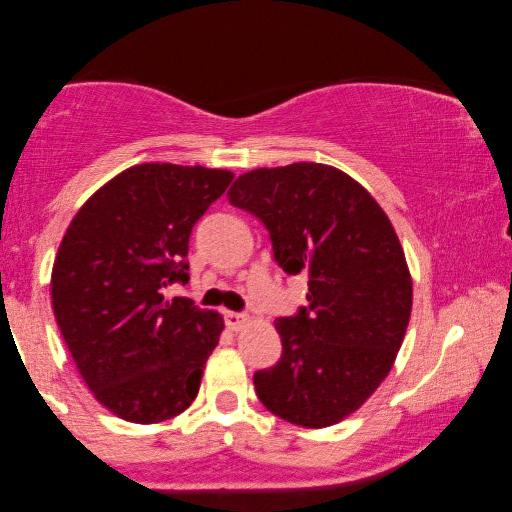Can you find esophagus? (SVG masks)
Instances as JSON below:
<instances>
[{
  "label": "esophagus",
  "mask_w": 512,
  "mask_h": 512,
  "mask_svg": "<svg viewBox=\"0 0 512 512\" xmlns=\"http://www.w3.org/2000/svg\"><path fill=\"white\" fill-rule=\"evenodd\" d=\"M224 322L229 326L231 331H240L242 324L247 322V315L245 313H236V311H226L224 313Z\"/></svg>",
  "instance_id": "esophagus-1"
}]
</instances>
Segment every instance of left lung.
Instances as JSON below:
<instances>
[{"label": "left lung", "instance_id": "left-lung-1", "mask_svg": "<svg viewBox=\"0 0 512 512\" xmlns=\"http://www.w3.org/2000/svg\"><path fill=\"white\" fill-rule=\"evenodd\" d=\"M226 197L270 231L283 272L308 274V304L274 322L283 351L254 374L256 395L290 424H338L379 388L404 342L413 283L397 233L331 165L251 170Z\"/></svg>", "mask_w": 512, "mask_h": 512}]
</instances>
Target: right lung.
Wrapping results in <instances>:
<instances>
[{
	"mask_svg": "<svg viewBox=\"0 0 512 512\" xmlns=\"http://www.w3.org/2000/svg\"><path fill=\"white\" fill-rule=\"evenodd\" d=\"M231 181L201 165H133L67 226L54 315L83 381L122 420H170L197 397L224 322L188 297L167 301L163 288L188 283L192 226Z\"/></svg>",
	"mask_w": 512,
	"mask_h": 512,
	"instance_id": "obj_1",
	"label": "right lung"
}]
</instances>
